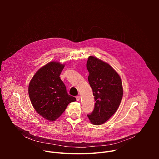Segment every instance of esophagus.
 <instances>
[{
	"label": "esophagus",
	"instance_id": "esophagus-1",
	"mask_svg": "<svg viewBox=\"0 0 159 159\" xmlns=\"http://www.w3.org/2000/svg\"><path fill=\"white\" fill-rule=\"evenodd\" d=\"M76 99H77V101H80V96H76Z\"/></svg>",
	"mask_w": 159,
	"mask_h": 159
}]
</instances>
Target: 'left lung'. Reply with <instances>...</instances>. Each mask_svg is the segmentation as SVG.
Here are the masks:
<instances>
[{
  "label": "left lung",
  "instance_id": "1",
  "mask_svg": "<svg viewBox=\"0 0 159 159\" xmlns=\"http://www.w3.org/2000/svg\"><path fill=\"white\" fill-rule=\"evenodd\" d=\"M87 69L96 101L94 110L87 116L93 125H100L115 114L121 103L123 93L121 79L109 64L92 56L88 58Z\"/></svg>",
  "mask_w": 159,
  "mask_h": 159
}]
</instances>
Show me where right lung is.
<instances>
[{
    "mask_svg": "<svg viewBox=\"0 0 159 159\" xmlns=\"http://www.w3.org/2000/svg\"><path fill=\"white\" fill-rule=\"evenodd\" d=\"M64 65L52 61L41 67L32 78L28 87L29 96L36 112L44 118L55 121L68 104L76 101L69 95L60 78Z\"/></svg>",
    "mask_w": 159,
    "mask_h": 159,
    "instance_id": "obj_1",
    "label": "right lung"
}]
</instances>
